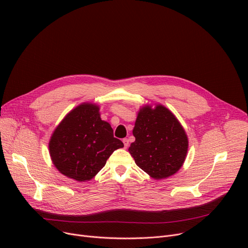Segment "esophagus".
I'll use <instances>...</instances> for the list:
<instances>
[{"label":"esophagus","mask_w":248,"mask_h":248,"mask_svg":"<svg viewBox=\"0 0 248 248\" xmlns=\"http://www.w3.org/2000/svg\"><path fill=\"white\" fill-rule=\"evenodd\" d=\"M123 141H124V148H127V147H128V145H129V141H128V140H127V139H124V140H123Z\"/></svg>","instance_id":"34e87169"}]
</instances>
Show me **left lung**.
<instances>
[{
    "label": "left lung",
    "mask_w": 248,
    "mask_h": 248,
    "mask_svg": "<svg viewBox=\"0 0 248 248\" xmlns=\"http://www.w3.org/2000/svg\"><path fill=\"white\" fill-rule=\"evenodd\" d=\"M133 134L136 140L128 148L136 164L154 179L172 176L183 165L188 139L175 115L163 106L142 108Z\"/></svg>",
    "instance_id": "8db88e82"
}]
</instances>
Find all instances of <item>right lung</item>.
I'll use <instances>...</instances> for the list:
<instances>
[{
    "label": "right lung",
    "instance_id": "obj_1",
    "mask_svg": "<svg viewBox=\"0 0 248 248\" xmlns=\"http://www.w3.org/2000/svg\"><path fill=\"white\" fill-rule=\"evenodd\" d=\"M97 106L83 103L70 111L56 127L49 151L58 171L76 181L93 179L110 155L123 148L110 124L100 119Z\"/></svg>",
    "mask_w": 248,
    "mask_h": 248
}]
</instances>
